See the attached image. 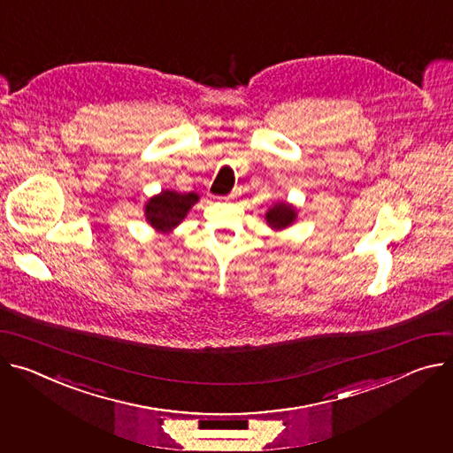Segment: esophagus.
Wrapping results in <instances>:
<instances>
[{
	"instance_id": "esophagus-1",
	"label": "esophagus",
	"mask_w": 453,
	"mask_h": 453,
	"mask_svg": "<svg viewBox=\"0 0 453 453\" xmlns=\"http://www.w3.org/2000/svg\"><path fill=\"white\" fill-rule=\"evenodd\" d=\"M226 198H229V196H226Z\"/></svg>"
}]
</instances>
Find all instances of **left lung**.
I'll list each match as a JSON object with an SVG mask.
<instances>
[{
  "label": "left lung",
  "instance_id": "1",
  "mask_svg": "<svg viewBox=\"0 0 453 453\" xmlns=\"http://www.w3.org/2000/svg\"><path fill=\"white\" fill-rule=\"evenodd\" d=\"M265 219H267V224L273 226L274 229H283L289 224H293V220L296 219V213L293 210V205L289 203H276L273 210L267 211Z\"/></svg>",
  "mask_w": 453,
  "mask_h": 453
}]
</instances>
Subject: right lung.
Here are the masks:
<instances>
[{"label": "right lung", "mask_w": 453, "mask_h": 453, "mask_svg": "<svg viewBox=\"0 0 453 453\" xmlns=\"http://www.w3.org/2000/svg\"><path fill=\"white\" fill-rule=\"evenodd\" d=\"M198 200L196 193L162 191L146 203V219L158 231H170L182 222L191 205Z\"/></svg>", "instance_id": "1"}]
</instances>
